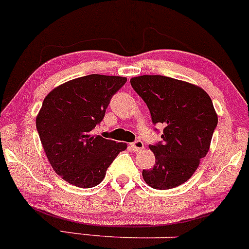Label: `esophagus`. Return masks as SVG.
<instances>
[{
    "label": "esophagus",
    "instance_id": "esophagus-1",
    "mask_svg": "<svg viewBox=\"0 0 249 249\" xmlns=\"http://www.w3.org/2000/svg\"><path fill=\"white\" fill-rule=\"evenodd\" d=\"M130 147L133 148V151L138 152V151H140V149L143 148V142L141 140H136L133 143H130Z\"/></svg>",
    "mask_w": 249,
    "mask_h": 249
}]
</instances>
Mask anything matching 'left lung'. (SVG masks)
<instances>
[{
	"label": "left lung",
	"instance_id": "8db88e82",
	"mask_svg": "<svg viewBox=\"0 0 249 249\" xmlns=\"http://www.w3.org/2000/svg\"><path fill=\"white\" fill-rule=\"evenodd\" d=\"M130 84L148 107L152 122L165 125L162 141L149 145L156 164L142 171L143 179L158 190L181 185L209 151L217 125L213 101L202 88L166 76L143 74Z\"/></svg>",
	"mask_w": 249,
	"mask_h": 249
}]
</instances>
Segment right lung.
<instances>
[{
  "instance_id": "obj_1",
  "label": "right lung",
  "mask_w": 249,
  "mask_h": 249,
  "mask_svg": "<svg viewBox=\"0 0 249 249\" xmlns=\"http://www.w3.org/2000/svg\"><path fill=\"white\" fill-rule=\"evenodd\" d=\"M125 82L124 77L89 74L64 83L45 97L36 116L40 141L55 173L72 185H98L127 148L124 142L91 135Z\"/></svg>"
}]
</instances>
